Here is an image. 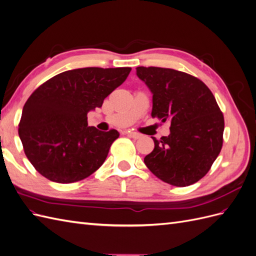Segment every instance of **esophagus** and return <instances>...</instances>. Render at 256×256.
Listing matches in <instances>:
<instances>
[{
	"mask_svg": "<svg viewBox=\"0 0 256 256\" xmlns=\"http://www.w3.org/2000/svg\"><path fill=\"white\" fill-rule=\"evenodd\" d=\"M127 136H130V138H134V140H138V138H140L142 136L140 134L134 132V131H128V132H127Z\"/></svg>",
	"mask_w": 256,
	"mask_h": 256,
	"instance_id": "obj_1",
	"label": "esophagus"
}]
</instances>
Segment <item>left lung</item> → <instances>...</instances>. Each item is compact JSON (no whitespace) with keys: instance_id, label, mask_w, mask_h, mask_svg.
Masks as SVG:
<instances>
[{"instance_id":"obj_1","label":"left lung","mask_w":256,"mask_h":256,"mask_svg":"<svg viewBox=\"0 0 256 256\" xmlns=\"http://www.w3.org/2000/svg\"><path fill=\"white\" fill-rule=\"evenodd\" d=\"M136 74L152 92V118L171 124L168 136L152 138L146 166L176 187L198 182L223 144L224 118L212 90L196 76L171 68L141 66Z\"/></svg>"}]
</instances>
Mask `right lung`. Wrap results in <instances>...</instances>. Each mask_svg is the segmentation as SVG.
Masks as SVG:
<instances>
[{"mask_svg":"<svg viewBox=\"0 0 256 256\" xmlns=\"http://www.w3.org/2000/svg\"><path fill=\"white\" fill-rule=\"evenodd\" d=\"M130 67L74 69L38 86L23 106L18 132L26 156L51 182L70 184L102 166L118 130L88 126V113L125 82Z\"/></svg>","mask_w":256,"mask_h":256,"instance_id":"right-lung-1","label":"right lung"}]
</instances>
